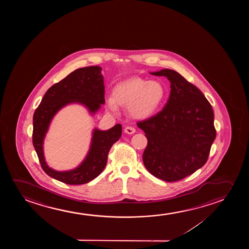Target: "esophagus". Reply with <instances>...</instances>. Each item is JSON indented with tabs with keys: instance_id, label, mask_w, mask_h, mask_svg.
Returning a JSON list of instances; mask_svg holds the SVG:
<instances>
[{
	"instance_id": "obj_1",
	"label": "esophagus",
	"mask_w": 249,
	"mask_h": 249,
	"mask_svg": "<svg viewBox=\"0 0 249 249\" xmlns=\"http://www.w3.org/2000/svg\"><path fill=\"white\" fill-rule=\"evenodd\" d=\"M124 132L125 133H127V134H133V133L136 132V130L133 126H126L125 127V129H124Z\"/></svg>"
}]
</instances>
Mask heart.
I'll return each instance as SVG.
<instances>
[{
	"label": "heart",
	"instance_id": "heart-1",
	"mask_svg": "<svg viewBox=\"0 0 249 249\" xmlns=\"http://www.w3.org/2000/svg\"><path fill=\"white\" fill-rule=\"evenodd\" d=\"M113 97L107 99V108L110 112H118V106H127L128 112L137 119L154 115L165 99V89L160 82L131 77L114 88Z\"/></svg>",
	"mask_w": 249,
	"mask_h": 249
}]
</instances>
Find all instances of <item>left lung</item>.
I'll use <instances>...</instances> for the list:
<instances>
[{
  "mask_svg": "<svg viewBox=\"0 0 249 249\" xmlns=\"http://www.w3.org/2000/svg\"><path fill=\"white\" fill-rule=\"evenodd\" d=\"M171 83L169 99L157 115L137 123L148 140L143 161L155 177L180 180L208 160L216 138L213 111L204 94L178 72H150Z\"/></svg>",
  "mask_w": 249,
  "mask_h": 249,
  "instance_id": "8db88e82",
  "label": "left lung"
}]
</instances>
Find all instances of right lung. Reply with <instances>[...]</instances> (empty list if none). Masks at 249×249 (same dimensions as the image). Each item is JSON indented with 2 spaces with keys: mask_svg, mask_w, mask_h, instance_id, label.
Here are the masks:
<instances>
[{
  "mask_svg": "<svg viewBox=\"0 0 249 249\" xmlns=\"http://www.w3.org/2000/svg\"><path fill=\"white\" fill-rule=\"evenodd\" d=\"M101 67L77 69L62 81L52 86L33 116L32 142L41 167L48 176L67 184H82L94 179L107 163L109 150L122 135V125L116 124L106 131L94 128L91 145L85 159L70 171L53 170L48 166L43 153V141L53 116L67 105L77 103L85 106L91 115L105 104V85Z\"/></svg>",
  "mask_w": 249,
  "mask_h": 249,
  "instance_id": "add662e5",
  "label": "right lung"
}]
</instances>
